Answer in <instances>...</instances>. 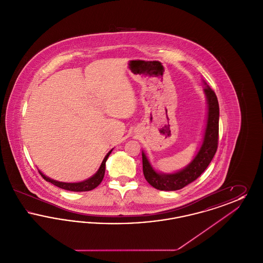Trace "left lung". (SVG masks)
<instances>
[{
	"label": "left lung",
	"instance_id": "8db88e82",
	"mask_svg": "<svg viewBox=\"0 0 263 263\" xmlns=\"http://www.w3.org/2000/svg\"><path fill=\"white\" fill-rule=\"evenodd\" d=\"M204 93L207 101V119L200 148L185 167L172 174L157 172L144 151H142L143 173L146 180L153 187L163 191H175L193 182L211 163L218 148L219 136V103L217 97L205 82Z\"/></svg>",
	"mask_w": 263,
	"mask_h": 263
}]
</instances>
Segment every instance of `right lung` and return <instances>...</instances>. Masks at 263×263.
I'll return each instance as SVG.
<instances>
[{
  "label": "right lung",
  "instance_id": "add662e5",
  "mask_svg": "<svg viewBox=\"0 0 263 263\" xmlns=\"http://www.w3.org/2000/svg\"><path fill=\"white\" fill-rule=\"evenodd\" d=\"M112 150L109 151V152L107 153V155L104 157L102 163L100 164L99 171H98L95 175H92V176H90L88 179L83 180V181H80V182H62V181H57V180H55V179H52L50 177L46 176L43 173H41L40 171H38V172H39L40 175H42V177H43L46 181L51 182L52 184H54V185H56V186H58V187L62 188V189H65V190L76 191V192L89 191V190H92V189H95L97 186H99L100 182L102 181L103 176H104V173H105V163H106V161H107V159H108L109 155L111 154Z\"/></svg>",
  "mask_w": 263,
  "mask_h": 263
}]
</instances>
